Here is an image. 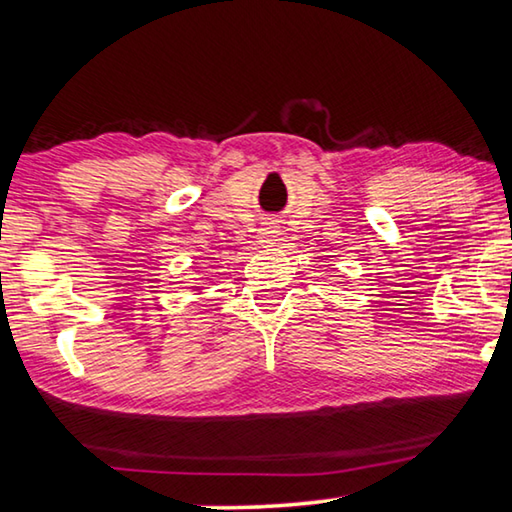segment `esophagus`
Instances as JSON below:
<instances>
[{"label": "esophagus", "mask_w": 512, "mask_h": 512, "mask_svg": "<svg viewBox=\"0 0 512 512\" xmlns=\"http://www.w3.org/2000/svg\"><path fill=\"white\" fill-rule=\"evenodd\" d=\"M282 235H284V232H282L280 223H277V221H266V223H262V228L257 230V239H259V244H262V246L280 244Z\"/></svg>", "instance_id": "1"}]
</instances>
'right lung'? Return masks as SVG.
Segmentation results:
<instances>
[{
  "instance_id": "add662e5",
  "label": "right lung",
  "mask_w": 512,
  "mask_h": 512,
  "mask_svg": "<svg viewBox=\"0 0 512 512\" xmlns=\"http://www.w3.org/2000/svg\"><path fill=\"white\" fill-rule=\"evenodd\" d=\"M192 291H201V289H198V287H192Z\"/></svg>"
}]
</instances>
